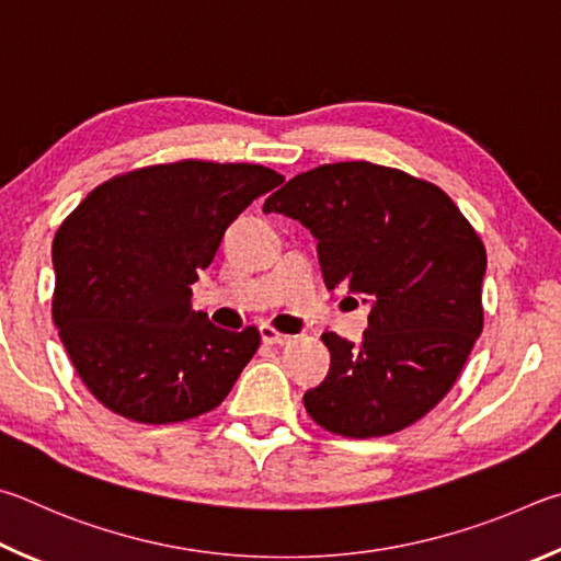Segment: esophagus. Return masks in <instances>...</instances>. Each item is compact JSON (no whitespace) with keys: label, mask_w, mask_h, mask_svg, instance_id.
Returning a JSON list of instances; mask_svg holds the SVG:
<instances>
[{"label":"esophagus","mask_w":561,"mask_h":561,"mask_svg":"<svg viewBox=\"0 0 561 561\" xmlns=\"http://www.w3.org/2000/svg\"><path fill=\"white\" fill-rule=\"evenodd\" d=\"M259 332H261V340L265 342V345H288V342H290V335H283V332H278L273 325H268V322L261 325Z\"/></svg>","instance_id":"esophagus-1"}]
</instances>
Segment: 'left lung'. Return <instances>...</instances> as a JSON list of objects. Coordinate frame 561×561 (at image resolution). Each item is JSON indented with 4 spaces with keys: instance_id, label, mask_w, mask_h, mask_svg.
Masks as SVG:
<instances>
[{
    "instance_id": "left-lung-1",
    "label": "left lung",
    "mask_w": 561,
    "mask_h": 561,
    "mask_svg": "<svg viewBox=\"0 0 561 561\" xmlns=\"http://www.w3.org/2000/svg\"><path fill=\"white\" fill-rule=\"evenodd\" d=\"M263 211L310 229L330 290L371 302L362 345L322 335L332 359L302 397L312 421L375 438L424 419L483 332L485 245L454 199L394 167L335 162L293 176Z\"/></svg>"
}]
</instances>
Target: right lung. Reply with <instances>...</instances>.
<instances>
[{
	"label": "right lung",
	"mask_w": 561,
	"mask_h": 561,
	"mask_svg": "<svg viewBox=\"0 0 561 561\" xmlns=\"http://www.w3.org/2000/svg\"><path fill=\"white\" fill-rule=\"evenodd\" d=\"M283 182L261 164L180 160L117 174L54 239V322L88 391L137 424L221 404L261 345L192 310V283L245 206Z\"/></svg>",
	"instance_id": "add662e5"
}]
</instances>
